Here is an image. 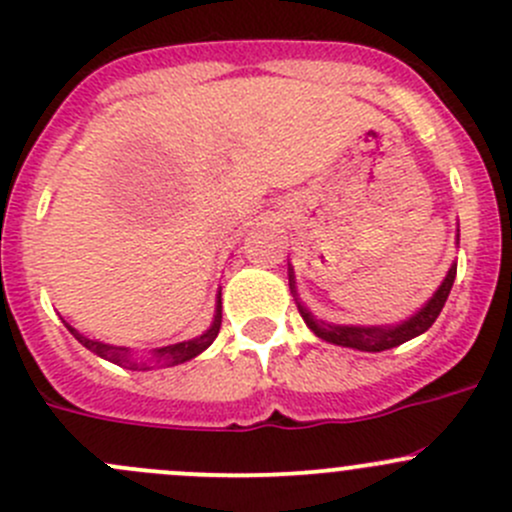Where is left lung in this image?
<instances>
[{"label": "left lung", "instance_id": "1", "mask_svg": "<svg viewBox=\"0 0 512 512\" xmlns=\"http://www.w3.org/2000/svg\"><path fill=\"white\" fill-rule=\"evenodd\" d=\"M458 245V235H456ZM453 280H456V262L448 267V275L443 277V282L438 285L433 297L418 309L416 314H411L409 319L399 324H389V327H354V324H329L324 319H317L297 297V282H294V270L289 265V292H292L294 302H297L299 314H302L304 324L317 334L319 339L329 344H337V347H349L359 349V352H386V349H394L399 344L409 342V339L418 337V334L426 332L433 322L441 314L443 304H446L448 294H451Z\"/></svg>", "mask_w": 512, "mask_h": 512}]
</instances>
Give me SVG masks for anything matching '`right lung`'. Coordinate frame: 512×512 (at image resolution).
<instances>
[{
  "instance_id": "1",
  "label": "right lung",
  "mask_w": 512,
  "mask_h": 512,
  "mask_svg": "<svg viewBox=\"0 0 512 512\" xmlns=\"http://www.w3.org/2000/svg\"><path fill=\"white\" fill-rule=\"evenodd\" d=\"M220 322H223V299H220V292H218V302H215V317H213V324H210L208 329H205L200 337L195 339H188V342H178V344H168V347H160V349H151V356H148L146 361H136L133 359V352L126 347H111V344H103L98 342V339H89L84 337V334L76 332L71 324H66L69 327V332L74 334L76 339H79L81 344H84L89 352H94L96 356H101V359L111 361V364H118V366H131V369H153L151 364L156 366H175V364H183V361H190L195 359L198 354H203L205 349L210 347V344L215 342V337H218L220 332Z\"/></svg>"
}]
</instances>
